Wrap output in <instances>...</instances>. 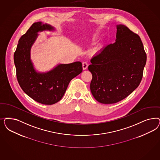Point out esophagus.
Wrapping results in <instances>:
<instances>
[{"label":"esophagus","mask_w":160,"mask_h":160,"mask_svg":"<svg viewBox=\"0 0 160 160\" xmlns=\"http://www.w3.org/2000/svg\"><path fill=\"white\" fill-rule=\"evenodd\" d=\"M88 67V63L87 62H83L82 63V68L83 69L85 70L86 69H87V68Z\"/></svg>","instance_id":"obj_1"}]
</instances>
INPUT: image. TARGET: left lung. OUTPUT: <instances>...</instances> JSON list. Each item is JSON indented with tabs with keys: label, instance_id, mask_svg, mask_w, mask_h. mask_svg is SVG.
I'll use <instances>...</instances> for the list:
<instances>
[{
	"label": "left lung",
	"instance_id": "8db88e82",
	"mask_svg": "<svg viewBox=\"0 0 160 160\" xmlns=\"http://www.w3.org/2000/svg\"><path fill=\"white\" fill-rule=\"evenodd\" d=\"M115 42L91 60L90 89L99 102L117 103L139 86L147 61L139 36L124 25H117Z\"/></svg>",
	"mask_w": 160,
	"mask_h": 160
}]
</instances>
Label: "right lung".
I'll return each mask as SVG.
<instances>
[{
    "mask_svg": "<svg viewBox=\"0 0 160 160\" xmlns=\"http://www.w3.org/2000/svg\"><path fill=\"white\" fill-rule=\"evenodd\" d=\"M55 28L41 22H35L21 36L14 53L16 77L22 90L39 103L52 105L62 99L70 81L82 72L81 62L59 64L47 72H38L31 60V47L38 32L54 31Z\"/></svg>",
    "mask_w": 160,
    "mask_h": 160,
    "instance_id": "right-lung-1",
    "label": "right lung"
}]
</instances>
